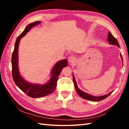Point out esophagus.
Wrapping results in <instances>:
<instances>
[{
  "label": "esophagus",
  "mask_w": 129,
  "mask_h": 129,
  "mask_svg": "<svg viewBox=\"0 0 129 129\" xmlns=\"http://www.w3.org/2000/svg\"><path fill=\"white\" fill-rule=\"evenodd\" d=\"M76 57L74 56H71L69 57V62L70 63H74V62H75L76 61Z\"/></svg>",
  "instance_id": "esophagus-1"
}]
</instances>
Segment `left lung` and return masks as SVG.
<instances>
[{
  "instance_id": "left-lung-1",
  "label": "left lung",
  "mask_w": 129,
  "mask_h": 129,
  "mask_svg": "<svg viewBox=\"0 0 129 129\" xmlns=\"http://www.w3.org/2000/svg\"><path fill=\"white\" fill-rule=\"evenodd\" d=\"M108 42H109V44H110L112 45L117 46L118 47H119V43H118L117 40L116 39L112 36L110 32H109L108 33ZM120 57H121V58H122V61H123V57H122V54H120ZM73 81H74V86H75L76 92H77V93L79 94V95L80 97H81L82 98H83L85 100L91 101H94V102H99V101H102L103 100H104L105 99H106L107 97H108L113 92V91H112L111 92L109 93L108 94H106V95H103V96H101L97 97V96H91L90 95L88 94V93L83 92V91H82L81 90H80L79 88H78V87L77 86V84H76V82L75 79V77H74V75H73Z\"/></svg>"
}]
</instances>
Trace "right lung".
I'll return each instance as SVG.
<instances>
[{"instance_id":"1","label":"right lung","mask_w":129,"mask_h":129,"mask_svg":"<svg viewBox=\"0 0 129 129\" xmlns=\"http://www.w3.org/2000/svg\"><path fill=\"white\" fill-rule=\"evenodd\" d=\"M40 21H36L29 24L22 33L19 35L15 43L14 49L12 56V77L14 83L27 95L32 98H39L48 95L54 91L56 87L58 76L64 67L67 66V60H62L57 62L54 66L52 71V77L50 81L44 85L31 84L28 83L20 76L18 70V47L20 39L24 37L33 27L39 24Z\"/></svg>"}]
</instances>
